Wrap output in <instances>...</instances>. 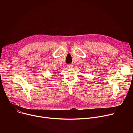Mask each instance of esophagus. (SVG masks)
Here are the masks:
<instances>
[{
  "mask_svg": "<svg viewBox=\"0 0 133 133\" xmlns=\"http://www.w3.org/2000/svg\"><path fill=\"white\" fill-rule=\"evenodd\" d=\"M73 66V65H72L71 64H68V65H67V67H68V68H70V67H72Z\"/></svg>",
  "mask_w": 133,
  "mask_h": 133,
  "instance_id": "esophagus-1",
  "label": "esophagus"
}]
</instances>
